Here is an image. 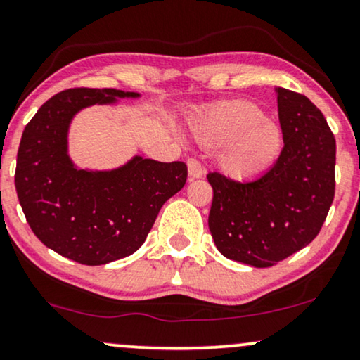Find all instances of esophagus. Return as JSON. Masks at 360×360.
Listing matches in <instances>:
<instances>
[{
	"mask_svg": "<svg viewBox=\"0 0 360 360\" xmlns=\"http://www.w3.org/2000/svg\"><path fill=\"white\" fill-rule=\"evenodd\" d=\"M186 167H188L190 179H200V176H203L205 174L202 163H200L197 158H188V160H186Z\"/></svg>",
	"mask_w": 360,
	"mask_h": 360,
	"instance_id": "1",
	"label": "esophagus"
}]
</instances>
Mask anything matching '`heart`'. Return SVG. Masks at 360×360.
<instances>
[{
	"instance_id": "1",
	"label": "heart",
	"mask_w": 360,
	"mask_h": 360,
	"mask_svg": "<svg viewBox=\"0 0 360 360\" xmlns=\"http://www.w3.org/2000/svg\"><path fill=\"white\" fill-rule=\"evenodd\" d=\"M203 147H220L217 163L228 179L248 181L264 175L281 157L284 134L261 107L231 101L200 115L191 125Z\"/></svg>"
}]
</instances>
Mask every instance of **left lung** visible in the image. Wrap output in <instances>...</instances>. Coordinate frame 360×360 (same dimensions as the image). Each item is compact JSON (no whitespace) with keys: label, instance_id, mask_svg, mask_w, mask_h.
Instances as JSON below:
<instances>
[{"label":"left lung","instance_id":"left-lung-1","mask_svg":"<svg viewBox=\"0 0 360 360\" xmlns=\"http://www.w3.org/2000/svg\"><path fill=\"white\" fill-rule=\"evenodd\" d=\"M284 134L281 157L264 175L233 181L208 174V228L228 259L269 268L309 245L334 200L335 139L306 96L274 87Z\"/></svg>","mask_w":360,"mask_h":360}]
</instances>
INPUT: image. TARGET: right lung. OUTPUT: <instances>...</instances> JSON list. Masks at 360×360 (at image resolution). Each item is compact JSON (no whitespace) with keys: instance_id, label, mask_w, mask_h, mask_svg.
<instances>
[{"instance_id":"right-lung-1","label":"right lung","mask_w":360,"mask_h":360,"mask_svg":"<svg viewBox=\"0 0 360 360\" xmlns=\"http://www.w3.org/2000/svg\"><path fill=\"white\" fill-rule=\"evenodd\" d=\"M139 97L119 89H68L44 102L22 132L18 198L32 233L64 258L99 266L135 253L163 203L184 188V162L134 155L115 169L92 170L69 155V129L79 112Z\"/></svg>"}]
</instances>
